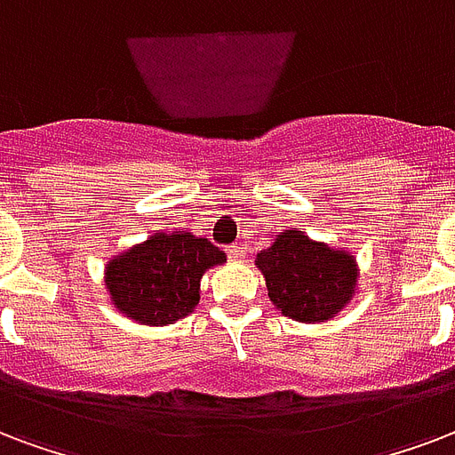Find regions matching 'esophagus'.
Segmentation results:
<instances>
[{"label": "esophagus", "mask_w": 455, "mask_h": 455, "mask_svg": "<svg viewBox=\"0 0 455 455\" xmlns=\"http://www.w3.org/2000/svg\"><path fill=\"white\" fill-rule=\"evenodd\" d=\"M227 252H228V255H231V258H234V259H238V258H243V252H245V248H243L241 243H234V245H228Z\"/></svg>", "instance_id": "obj_1"}]
</instances>
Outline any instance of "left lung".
<instances>
[{"instance_id":"8db88e82","label":"left lung","mask_w":455,"mask_h":455,"mask_svg":"<svg viewBox=\"0 0 455 455\" xmlns=\"http://www.w3.org/2000/svg\"><path fill=\"white\" fill-rule=\"evenodd\" d=\"M267 293L279 310L296 322H324L353 298L358 269L355 259L300 231H283L258 252Z\"/></svg>"}]
</instances>
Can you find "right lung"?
Listing matches in <instances>:
<instances>
[{
    "label": "right lung",
    "mask_w": 455,
    "mask_h": 455,
    "mask_svg": "<svg viewBox=\"0 0 455 455\" xmlns=\"http://www.w3.org/2000/svg\"><path fill=\"white\" fill-rule=\"evenodd\" d=\"M227 252L207 238L173 231L121 252L107 265V289L114 305L131 320L164 327L200 303V279Z\"/></svg>",
    "instance_id": "right-lung-1"
}]
</instances>
